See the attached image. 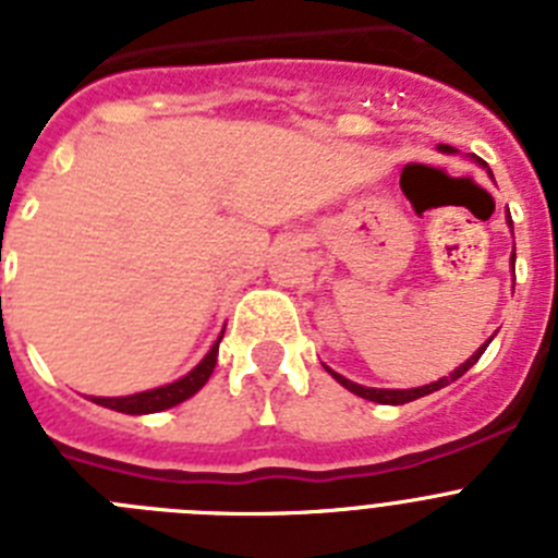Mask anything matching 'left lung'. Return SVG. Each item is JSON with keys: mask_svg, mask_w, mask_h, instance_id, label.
I'll list each match as a JSON object with an SVG mask.
<instances>
[{"mask_svg": "<svg viewBox=\"0 0 558 558\" xmlns=\"http://www.w3.org/2000/svg\"><path fill=\"white\" fill-rule=\"evenodd\" d=\"M441 150H450V147L441 145ZM509 218H511V215H509ZM509 223H511V220H509ZM511 265H514V254H511ZM486 347H489V340H486V343H483V347L477 349V352L472 354V357L466 360V363H461V366H458L456 372L450 374V379H458V377H463V374L470 372V368L475 366L477 360H481V354L486 352ZM332 377L338 379L340 386L349 388V391H352V393H357V397H363V399H372V402H379V405H405V402H413V399H418V397H427V393L438 391V388H445L447 383H450V379L445 377V379H438V383H430V386L408 388V391H388V388H363V386H357V383H352V379L340 377V374H335V372H332Z\"/></svg>", "mask_w": 558, "mask_h": 558, "instance_id": "1", "label": "left lung"}]
</instances>
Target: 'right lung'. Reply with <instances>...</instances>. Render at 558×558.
Returning a JSON list of instances; mask_svg holds the SVG:
<instances>
[{"mask_svg": "<svg viewBox=\"0 0 558 558\" xmlns=\"http://www.w3.org/2000/svg\"><path fill=\"white\" fill-rule=\"evenodd\" d=\"M218 349L220 340L211 347V352L201 360L198 366L192 368L186 377L175 379L170 386L153 388V391H142V393H131V397H92V402L102 408H111V411L120 413H156V411H167V408L179 405L184 399H190L192 393L201 391L206 386V379L211 377L215 372V363H218Z\"/></svg>", "mask_w": 558, "mask_h": 558, "instance_id": "right-lung-1", "label": "right lung"}]
</instances>
